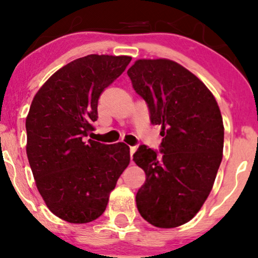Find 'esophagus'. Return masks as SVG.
I'll use <instances>...</instances> for the list:
<instances>
[{
    "label": "esophagus",
    "instance_id": "obj_1",
    "mask_svg": "<svg viewBox=\"0 0 258 258\" xmlns=\"http://www.w3.org/2000/svg\"><path fill=\"white\" fill-rule=\"evenodd\" d=\"M135 151H136V147L135 146L130 147V157H132V158H133V154L135 153Z\"/></svg>",
    "mask_w": 258,
    "mask_h": 258
}]
</instances>
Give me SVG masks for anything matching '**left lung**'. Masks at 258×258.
I'll list each match as a JSON object with an SVG mask.
<instances>
[{"instance_id":"1","label":"left lung","mask_w":258,"mask_h":258,"mask_svg":"<svg viewBox=\"0 0 258 258\" xmlns=\"http://www.w3.org/2000/svg\"><path fill=\"white\" fill-rule=\"evenodd\" d=\"M126 74L163 136L160 157L146 145L134 153L146 174L138 210L151 225L175 228L196 216L213 189L225 138L220 107L208 87L172 60H136Z\"/></svg>"}]
</instances>
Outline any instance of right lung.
<instances>
[{
    "instance_id": "obj_1",
    "label": "right lung",
    "mask_w": 258,
    "mask_h": 258,
    "mask_svg": "<svg viewBox=\"0 0 258 258\" xmlns=\"http://www.w3.org/2000/svg\"><path fill=\"white\" fill-rule=\"evenodd\" d=\"M132 57L90 55L69 62L39 88L26 117V154L39 195L55 216L88 223L101 216L129 165L124 142L86 140L105 88Z\"/></svg>"
}]
</instances>
